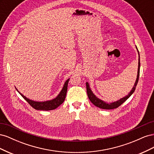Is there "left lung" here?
Returning a JSON list of instances; mask_svg holds the SVG:
<instances>
[{
  "label": "left lung",
  "instance_id": "left-lung-1",
  "mask_svg": "<svg viewBox=\"0 0 154 154\" xmlns=\"http://www.w3.org/2000/svg\"><path fill=\"white\" fill-rule=\"evenodd\" d=\"M136 48L137 49V51L138 52V54H139L138 69H137V78H136V82H135V83H134L133 88H132V90L130 91V92L127 96H125V97H122V98H121V99L118 100V101H114V102H112V103H106V102L100 100L99 97H97L92 91L91 88L90 87V85H89V83H88V82H86L87 92L88 99L90 100V101L95 106L99 107V108H100V109H116V108H118L119 106H120L121 105L123 104L124 102L126 100H127L128 98H129V97L133 94L134 92L135 91V90H136V87L137 84L138 83L139 77V71H140V57H139V51L137 49V46H136Z\"/></svg>",
  "mask_w": 154,
  "mask_h": 154
}]
</instances>
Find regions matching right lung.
<instances>
[{
    "label": "right lung",
    "instance_id": "1",
    "mask_svg": "<svg viewBox=\"0 0 154 154\" xmlns=\"http://www.w3.org/2000/svg\"><path fill=\"white\" fill-rule=\"evenodd\" d=\"M69 79L70 78L67 79V80L65 82L63 86L62 87V89L60 92V93L57 97L52 100L44 101H36L27 98V97L23 95L21 92L18 91L16 87L15 88L18 91V92L22 96V97H24V99L32 107V108H34L35 109L38 110H51L57 109L58 106H59L63 103L65 99H66V96L67 91V85Z\"/></svg>",
    "mask_w": 154,
    "mask_h": 154
}]
</instances>
